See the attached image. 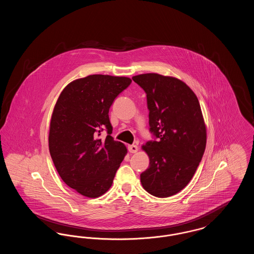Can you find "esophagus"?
<instances>
[{"mask_svg": "<svg viewBox=\"0 0 254 254\" xmlns=\"http://www.w3.org/2000/svg\"><path fill=\"white\" fill-rule=\"evenodd\" d=\"M127 148H128V151H129L130 153H136V152L138 151V146H137V145H128V146H127Z\"/></svg>", "mask_w": 254, "mask_h": 254, "instance_id": "obj_1", "label": "esophagus"}]
</instances>
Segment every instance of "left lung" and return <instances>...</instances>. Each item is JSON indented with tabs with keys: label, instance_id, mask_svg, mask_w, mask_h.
Segmentation results:
<instances>
[{
	"label": "left lung",
	"instance_id": "1",
	"mask_svg": "<svg viewBox=\"0 0 254 254\" xmlns=\"http://www.w3.org/2000/svg\"><path fill=\"white\" fill-rule=\"evenodd\" d=\"M146 93L150 131L158 141L142 149L149 158L141 174L145 190L166 198L190 182L205 152L206 127L198 98L181 80L157 73L133 76Z\"/></svg>",
	"mask_w": 254,
	"mask_h": 254
}]
</instances>
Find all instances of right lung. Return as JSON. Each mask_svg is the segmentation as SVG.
I'll use <instances>...</instances> for the list:
<instances>
[{
	"label": "right lung",
	"mask_w": 254,
	"mask_h": 254,
	"mask_svg": "<svg viewBox=\"0 0 254 254\" xmlns=\"http://www.w3.org/2000/svg\"><path fill=\"white\" fill-rule=\"evenodd\" d=\"M131 83L127 77L93 74L74 80L61 92L49 127V152L62 180L78 193H106L127 153L111 137L109 111ZM107 129L105 139L98 136Z\"/></svg>",
	"instance_id": "obj_1"
}]
</instances>
